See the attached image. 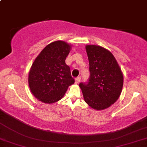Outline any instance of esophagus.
Returning a JSON list of instances; mask_svg holds the SVG:
<instances>
[{"instance_id": "1", "label": "esophagus", "mask_w": 147, "mask_h": 147, "mask_svg": "<svg viewBox=\"0 0 147 147\" xmlns=\"http://www.w3.org/2000/svg\"><path fill=\"white\" fill-rule=\"evenodd\" d=\"M80 80H81V78H80V77H78V78H76L75 79V82H76V84H78V83L80 82Z\"/></svg>"}]
</instances>
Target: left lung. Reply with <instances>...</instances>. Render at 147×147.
<instances>
[{"label":"left lung","mask_w":147,"mask_h":147,"mask_svg":"<svg viewBox=\"0 0 147 147\" xmlns=\"http://www.w3.org/2000/svg\"><path fill=\"white\" fill-rule=\"evenodd\" d=\"M89 61L88 82L80 83L85 102L97 110L109 108L119 99L123 85V76L111 52L95 45L86 46Z\"/></svg>","instance_id":"8db88e82"}]
</instances>
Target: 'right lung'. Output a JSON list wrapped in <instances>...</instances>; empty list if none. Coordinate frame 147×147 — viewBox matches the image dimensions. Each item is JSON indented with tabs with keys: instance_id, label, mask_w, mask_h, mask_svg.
Instances as JSON below:
<instances>
[{
	"instance_id": "right-lung-1",
	"label": "right lung",
	"mask_w": 147,
	"mask_h": 147,
	"mask_svg": "<svg viewBox=\"0 0 147 147\" xmlns=\"http://www.w3.org/2000/svg\"><path fill=\"white\" fill-rule=\"evenodd\" d=\"M71 48L65 41H54L43 49L32 63L28 85L38 100L46 104L57 102L75 82L65 63Z\"/></svg>"
}]
</instances>
